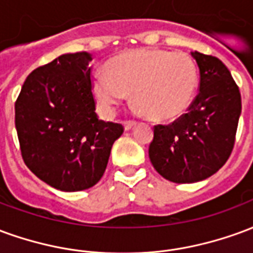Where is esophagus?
<instances>
[{
  "label": "esophagus",
  "instance_id": "obj_1",
  "mask_svg": "<svg viewBox=\"0 0 253 253\" xmlns=\"http://www.w3.org/2000/svg\"><path fill=\"white\" fill-rule=\"evenodd\" d=\"M135 125H137L135 122H125V123H123V126H125V130H126V131L131 130L132 127L135 126Z\"/></svg>",
  "mask_w": 253,
  "mask_h": 253
}]
</instances>
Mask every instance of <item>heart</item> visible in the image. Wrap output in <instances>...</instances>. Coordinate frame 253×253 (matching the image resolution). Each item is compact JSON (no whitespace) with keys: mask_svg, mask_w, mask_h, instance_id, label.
<instances>
[{"mask_svg":"<svg viewBox=\"0 0 253 253\" xmlns=\"http://www.w3.org/2000/svg\"><path fill=\"white\" fill-rule=\"evenodd\" d=\"M107 74L96 73L92 93L105 115L132 93L134 103L152 119L160 122L180 118L192 103L198 86V70L186 52L139 48L111 58Z\"/></svg>","mask_w":253,"mask_h":253,"instance_id":"b5f03b06","label":"heart"}]
</instances>
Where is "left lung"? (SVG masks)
<instances>
[{"mask_svg":"<svg viewBox=\"0 0 253 253\" xmlns=\"http://www.w3.org/2000/svg\"><path fill=\"white\" fill-rule=\"evenodd\" d=\"M199 67V93L188 112L168 126L154 127L149 159L173 183H196L214 175L232 153L241 115V96L218 58L191 52Z\"/></svg>","mask_w":253,"mask_h":253,"instance_id":"obj_1","label":"left lung"}]
</instances>
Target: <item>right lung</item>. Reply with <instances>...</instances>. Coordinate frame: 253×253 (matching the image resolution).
<instances>
[{
    "label": "right lung",
    "mask_w": 253,
    "mask_h": 253,
    "mask_svg": "<svg viewBox=\"0 0 253 253\" xmlns=\"http://www.w3.org/2000/svg\"><path fill=\"white\" fill-rule=\"evenodd\" d=\"M86 51L62 54L27 77L14 104V123L25 165L59 191L93 187L104 175L119 123L94 112Z\"/></svg>",
    "instance_id": "obj_1"
}]
</instances>
